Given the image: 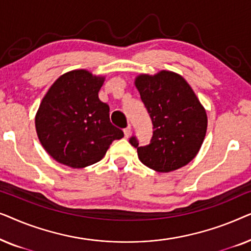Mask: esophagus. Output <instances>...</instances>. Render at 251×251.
<instances>
[{
  "mask_svg": "<svg viewBox=\"0 0 251 251\" xmlns=\"http://www.w3.org/2000/svg\"><path fill=\"white\" fill-rule=\"evenodd\" d=\"M123 131H125V136L126 137V138H128V137L130 136V133H131V126H126V128L123 130Z\"/></svg>",
  "mask_w": 251,
  "mask_h": 251,
  "instance_id": "34e87169",
  "label": "esophagus"
}]
</instances>
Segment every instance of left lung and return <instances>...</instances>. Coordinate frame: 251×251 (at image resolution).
Returning <instances> with one entry per match:
<instances>
[{
    "mask_svg": "<svg viewBox=\"0 0 251 251\" xmlns=\"http://www.w3.org/2000/svg\"><path fill=\"white\" fill-rule=\"evenodd\" d=\"M135 84L153 123V137L139 146L132 136L130 144L139 160L151 169L169 173L191 162L207 132V113L185 78L174 72L142 74Z\"/></svg>",
    "mask_w": 251,
    "mask_h": 251,
    "instance_id": "left-lung-1",
    "label": "left lung"
}]
</instances>
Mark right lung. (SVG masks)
Wrapping results in <instances>:
<instances>
[{
  "mask_svg": "<svg viewBox=\"0 0 251 251\" xmlns=\"http://www.w3.org/2000/svg\"><path fill=\"white\" fill-rule=\"evenodd\" d=\"M105 77L75 70L58 77L35 116L37 137L50 156L71 168L100 161L125 133L109 121V106L98 92Z\"/></svg>",
  "mask_w": 251,
  "mask_h": 251,
  "instance_id": "obj_1",
  "label": "right lung"
}]
</instances>
